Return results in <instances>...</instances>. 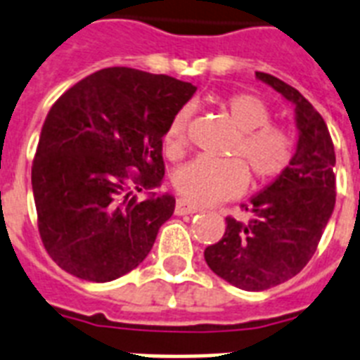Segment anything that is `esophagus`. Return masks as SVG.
I'll return each mask as SVG.
<instances>
[{"instance_id": "1", "label": "esophagus", "mask_w": 360, "mask_h": 360, "mask_svg": "<svg viewBox=\"0 0 360 360\" xmlns=\"http://www.w3.org/2000/svg\"><path fill=\"white\" fill-rule=\"evenodd\" d=\"M201 207L192 205V203H186L185 200H177V205H175V214H194V212H200Z\"/></svg>"}]
</instances>
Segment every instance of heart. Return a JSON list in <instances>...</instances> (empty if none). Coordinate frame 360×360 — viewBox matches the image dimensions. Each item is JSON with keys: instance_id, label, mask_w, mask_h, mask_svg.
<instances>
[{"instance_id": "obj_1", "label": "heart", "mask_w": 360, "mask_h": 360, "mask_svg": "<svg viewBox=\"0 0 360 360\" xmlns=\"http://www.w3.org/2000/svg\"><path fill=\"white\" fill-rule=\"evenodd\" d=\"M221 110L238 129L229 148L233 159H200L175 172L174 185L190 203L235 198L244 190L248 177L264 185L285 174L296 155V136L288 127L271 122V110L262 98L250 92L229 94L220 101ZM190 110L181 109L166 127L162 144L172 160L186 151V129Z\"/></svg>"}]
</instances>
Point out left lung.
Segmentation results:
<instances>
[{"label":"left lung","mask_w":360,"mask_h":360,"mask_svg":"<svg viewBox=\"0 0 360 360\" xmlns=\"http://www.w3.org/2000/svg\"><path fill=\"white\" fill-rule=\"evenodd\" d=\"M255 75L296 105V155L285 174L242 203L250 220L227 216L224 236L205 248V261L216 276L251 292L281 285L305 268L337 198L335 146L322 114L281 79L264 72Z\"/></svg>","instance_id":"8db88e82"}]
</instances>
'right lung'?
I'll return each instance as SVG.
<instances>
[{
	"mask_svg": "<svg viewBox=\"0 0 360 360\" xmlns=\"http://www.w3.org/2000/svg\"><path fill=\"white\" fill-rule=\"evenodd\" d=\"M195 86L170 75L114 66L84 77L44 122L31 168L38 233L48 255L84 281L107 283L144 261L172 195L162 185V136Z\"/></svg>",
	"mask_w": 360,
	"mask_h": 360,
	"instance_id": "right-lung-1",
	"label": "right lung"
}]
</instances>
